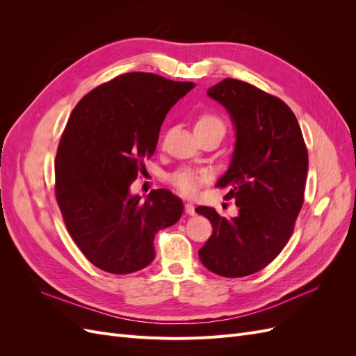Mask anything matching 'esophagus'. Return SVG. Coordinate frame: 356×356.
<instances>
[{
	"instance_id": "esophagus-1",
	"label": "esophagus",
	"mask_w": 356,
	"mask_h": 356,
	"mask_svg": "<svg viewBox=\"0 0 356 356\" xmlns=\"http://www.w3.org/2000/svg\"><path fill=\"white\" fill-rule=\"evenodd\" d=\"M186 213L187 215H196V208H195V204L193 203H186Z\"/></svg>"
}]
</instances>
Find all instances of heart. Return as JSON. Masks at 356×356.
Masks as SVG:
<instances>
[{
    "label": "heart",
    "instance_id": "obj_1",
    "mask_svg": "<svg viewBox=\"0 0 356 356\" xmlns=\"http://www.w3.org/2000/svg\"><path fill=\"white\" fill-rule=\"evenodd\" d=\"M195 129H196V132L220 131L221 134H224L222 122L213 114L200 115L197 118ZM169 181L172 182V186L182 193V195L195 196L199 190L200 182L203 181V175L197 174V172H195V170H190V169H179L169 177Z\"/></svg>",
    "mask_w": 356,
    "mask_h": 356
}]
</instances>
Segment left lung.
Instances as JSON below:
<instances>
[{
    "label": "left lung",
    "mask_w": 356,
    "mask_h": 356,
    "mask_svg": "<svg viewBox=\"0 0 356 356\" xmlns=\"http://www.w3.org/2000/svg\"><path fill=\"white\" fill-rule=\"evenodd\" d=\"M234 126V149L217 187H230L239 213L227 220L209 207L196 212L212 224L199 251L208 270L225 277L257 273L284 250L303 207L307 149L294 113L276 96L241 80L208 89Z\"/></svg>",
    "instance_id": "left-lung-1"
}]
</instances>
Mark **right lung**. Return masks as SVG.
Returning a JSON list of instances; mask_svg holds the SVG:
<instances>
[{
    "instance_id": "right-lung-1",
    "label": "right lung",
    "mask_w": 356,
    "mask_h": 356,
    "mask_svg": "<svg viewBox=\"0 0 356 356\" xmlns=\"http://www.w3.org/2000/svg\"><path fill=\"white\" fill-rule=\"evenodd\" d=\"M195 83L149 72L123 74L88 93L72 110L56 161V200L63 221L88 260L114 275L134 273L154 260L159 230L184 211L169 190L143 200L131 184L153 156L169 110Z\"/></svg>"
}]
</instances>
